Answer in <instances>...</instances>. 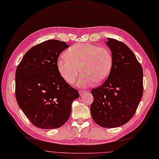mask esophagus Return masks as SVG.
Segmentation results:
<instances>
[{"label":"esophagus","instance_id":"esophagus-1","mask_svg":"<svg viewBox=\"0 0 159 159\" xmlns=\"http://www.w3.org/2000/svg\"><path fill=\"white\" fill-rule=\"evenodd\" d=\"M86 91H85V90H80V91H79V93H80V95H84V94H85L86 93Z\"/></svg>","mask_w":159,"mask_h":159}]
</instances>
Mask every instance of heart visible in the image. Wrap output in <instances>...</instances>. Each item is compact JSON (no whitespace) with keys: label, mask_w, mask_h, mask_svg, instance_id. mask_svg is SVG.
I'll list each match as a JSON object with an SVG mask.
<instances>
[{"label":"heart","mask_w":159,"mask_h":159,"mask_svg":"<svg viewBox=\"0 0 159 159\" xmlns=\"http://www.w3.org/2000/svg\"><path fill=\"white\" fill-rule=\"evenodd\" d=\"M113 64L111 51L105 47L91 43H78L70 47L58 59L57 68L62 78L74 84L81 71L83 72L78 85L86 87L105 81Z\"/></svg>","instance_id":"1"}]
</instances>
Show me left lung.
<instances>
[{
    "label": "left lung",
    "mask_w": 159,
    "mask_h": 159,
    "mask_svg": "<svg viewBox=\"0 0 159 159\" xmlns=\"http://www.w3.org/2000/svg\"><path fill=\"white\" fill-rule=\"evenodd\" d=\"M107 39L112 68L104 83L92 89L90 110L96 124L111 128L126 124L135 114L143 96V69L126 45L112 38Z\"/></svg>",
    "instance_id": "obj_1"
}]
</instances>
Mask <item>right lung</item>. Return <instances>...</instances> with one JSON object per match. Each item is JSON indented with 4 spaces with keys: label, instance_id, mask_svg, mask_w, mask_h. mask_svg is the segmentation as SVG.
<instances>
[{
    "label": "right lung",
    "instance_id": "1",
    "mask_svg": "<svg viewBox=\"0 0 159 159\" xmlns=\"http://www.w3.org/2000/svg\"><path fill=\"white\" fill-rule=\"evenodd\" d=\"M66 43L56 39L43 42L27 51L16 71V98L35 126L61 127L68 120L72 101L80 97L60 74L58 58Z\"/></svg>",
    "mask_w": 159,
    "mask_h": 159
}]
</instances>
